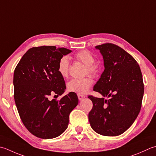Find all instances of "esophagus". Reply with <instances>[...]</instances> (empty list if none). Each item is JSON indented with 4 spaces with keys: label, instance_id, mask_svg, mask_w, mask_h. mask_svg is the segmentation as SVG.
Segmentation results:
<instances>
[{
    "label": "esophagus",
    "instance_id": "1",
    "mask_svg": "<svg viewBox=\"0 0 156 156\" xmlns=\"http://www.w3.org/2000/svg\"><path fill=\"white\" fill-rule=\"evenodd\" d=\"M85 95L84 94H78V99L79 100H82L84 98H85Z\"/></svg>",
    "mask_w": 156,
    "mask_h": 156
}]
</instances>
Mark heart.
<instances>
[{
	"mask_svg": "<svg viewBox=\"0 0 156 156\" xmlns=\"http://www.w3.org/2000/svg\"><path fill=\"white\" fill-rule=\"evenodd\" d=\"M74 59L77 62L83 63L85 68L83 70V75H89L96 77L99 73V67L94 63L95 57L88 50H82L74 55ZM69 59L67 56H63L59 59L57 63V71L63 78L68 77L69 70ZM93 84V80L90 76L83 78H73L67 84L68 90L78 94H84L89 90Z\"/></svg>",
	"mask_w": 156,
	"mask_h": 156,
	"instance_id": "obj_1",
	"label": "heart"
}]
</instances>
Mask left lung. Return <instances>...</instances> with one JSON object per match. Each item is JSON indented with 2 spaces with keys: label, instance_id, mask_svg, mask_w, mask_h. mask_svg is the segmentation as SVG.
Masks as SVG:
<instances>
[{
  "label": "left lung",
  "instance_id": "obj_1",
  "mask_svg": "<svg viewBox=\"0 0 156 156\" xmlns=\"http://www.w3.org/2000/svg\"><path fill=\"white\" fill-rule=\"evenodd\" d=\"M96 48L102 54L105 69L93 90L109 99L88 96L93 102L88 120L98 134L118 136L133 124L141 110L142 73L134 57L118 45L107 42Z\"/></svg>",
  "mask_w": 156,
  "mask_h": 156
}]
</instances>
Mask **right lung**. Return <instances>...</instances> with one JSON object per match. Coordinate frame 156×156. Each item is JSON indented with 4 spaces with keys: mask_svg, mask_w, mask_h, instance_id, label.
<instances>
[{
    "mask_svg": "<svg viewBox=\"0 0 156 156\" xmlns=\"http://www.w3.org/2000/svg\"><path fill=\"white\" fill-rule=\"evenodd\" d=\"M72 51L55 46L32 47L23 55L14 71V99L24 126L33 135L53 139L66 130L69 115L78 103L75 93L59 100L48 99L64 93V79L57 63Z\"/></svg>",
    "mask_w": 156,
    "mask_h": 156,
    "instance_id": "1",
    "label": "right lung"
}]
</instances>
